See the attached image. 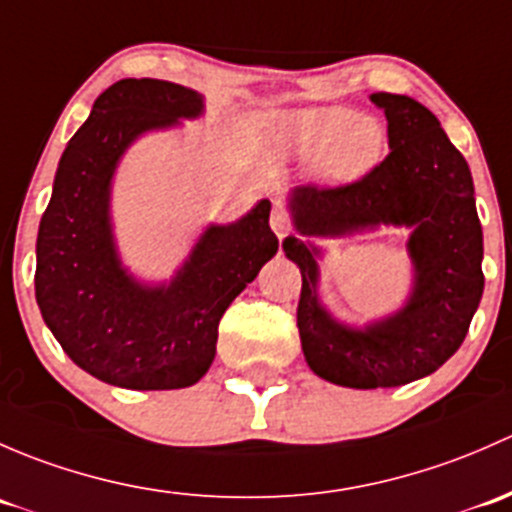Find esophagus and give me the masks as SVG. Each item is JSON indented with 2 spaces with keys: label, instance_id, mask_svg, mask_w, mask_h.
Instances as JSON below:
<instances>
[{
  "label": "esophagus",
  "instance_id": "obj_1",
  "mask_svg": "<svg viewBox=\"0 0 512 512\" xmlns=\"http://www.w3.org/2000/svg\"><path fill=\"white\" fill-rule=\"evenodd\" d=\"M271 229L276 231L278 239H283V236L291 234V219L286 217V212H281V209H276V212L271 214Z\"/></svg>",
  "mask_w": 512,
  "mask_h": 512
}]
</instances>
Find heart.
I'll return each mask as SVG.
<instances>
[{
  "label": "heart",
  "instance_id": "obj_1",
  "mask_svg": "<svg viewBox=\"0 0 512 512\" xmlns=\"http://www.w3.org/2000/svg\"><path fill=\"white\" fill-rule=\"evenodd\" d=\"M278 152L298 160L318 157V177L328 184H350L382 162L387 133L377 118L357 115L345 105L286 110L268 125Z\"/></svg>",
  "mask_w": 512,
  "mask_h": 512
}]
</instances>
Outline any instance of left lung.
Masks as SVG:
<instances>
[{
	"mask_svg": "<svg viewBox=\"0 0 512 512\" xmlns=\"http://www.w3.org/2000/svg\"><path fill=\"white\" fill-rule=\"evenodd\" d=\"M372 103L387 115L389 155L357 182L295 187L291 214L303 236L412 226L414 288L407 305L365 330L337 323L315 293L320 251L295 236L283 241L303 276L298 333L305 360L318 377L352 389L399 387L439 370L461 347L486 281L468 162L419 100L372 93Z\"/></svg>",
	"mask_w": 512,
	"mask_h": 512,
	"instance_id": "obj_1",
	"label": "left lung"
}]
</instances>
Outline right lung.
Wrapping results in <instances>:
<instances>
[{"label":"right lung","mask_w":512,"mask_h":512,"mask_svg":"<svg viewBox=\"0 0 512 512\" xmlns=\"http://www.w3.org/2000/svg\"><path fill=\"white\" fill-rule=\"evenodd\" d=\"M204 98L157 78H123L96 98L63 150L36 239V303L63 352L100 382L182 389L217 355L219 320L278 251L261 199L244 219L209 226L170 286H142L120 263L110 179L147 130L197 118Z\"/></svg>","instance_id":"right-lung-1"}]
</instances>
